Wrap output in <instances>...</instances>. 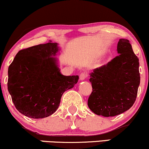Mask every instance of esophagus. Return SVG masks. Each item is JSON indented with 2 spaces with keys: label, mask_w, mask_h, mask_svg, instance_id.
<instances>
[{
  "label": "esophagus",
  "mask_w": 149,
  "mask_h": 149,
  "mask_svg": "<svg viewBox=\"0 0 149 149\" xmlns=\"http://www.w3.org/2000/svg\"><path fill=\"white\" fill-rule=\"evenodd\" d=\"M87 77V74L86 72H81V74H80V80L81 81H83Z\"/></svg>",
  "instance_id": "obj_1"
}]
</instances>
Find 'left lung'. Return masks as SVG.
Instances as JSON below:
<instances>
[{"mask_svg":"<svg viewBox=\"0 0 149 149\" xmlns=\"http://www.w3.org/2000/svg\"><path fill=\"white\" fill-rule=\"evenodd\" d=\"M119 55L93 70L89 81L92 92L87 104L97 115L114 117L129 110L135 102L140 85L139 60L127 39L117 44Z\"/></svg>","mask_w":149,"mask_h":149,"instance_id":"left-lung-1","label":"left lung"}]
</instances>
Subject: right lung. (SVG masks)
<instances>
[{
	"instance_id": "obj_1",
	"label": "right lung",
	"mask_w": 149,
	"mask_h": 149,
	"mask_svg": "<svg viewBox=\"0 0 149 149\" xmlns=\"http://www.w3.org/2000/svg\"><path fill=\"white\" fill-rule=\"evenodd\" d=\"M58 43L40 44L20 50L8 69V91L16 109L26 117L41 119L52 115L62 95L78 82V75L61 74Z\"/></svg>"
}]
</instances>
